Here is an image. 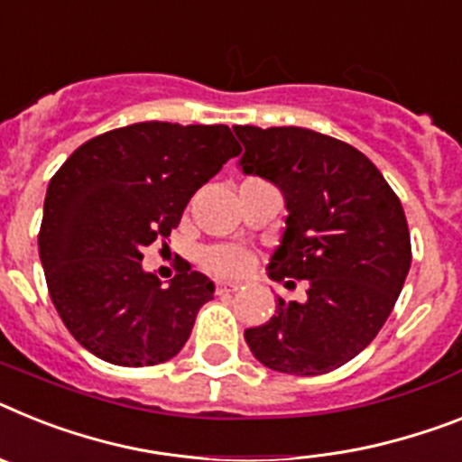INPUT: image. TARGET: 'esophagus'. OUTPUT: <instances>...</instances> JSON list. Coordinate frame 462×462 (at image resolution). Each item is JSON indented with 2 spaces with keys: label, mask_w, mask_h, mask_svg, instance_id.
<instances>
[{
  "label": "esophagus",
  "mask_w": 462,
  "mask_h": 462,
  "mask_svg": "<svg viewBox=\"0 0 462 462\" xmlns=\"http://www.w3.org/2000/svg\"><path fill=\"white\" fill-rule=\"evenodd\" d=\"M239 286L237 284H227V282H218V286H216V293L218 296H227V293H235Z\"/></svg>",
  "instance_id": "1"
}]
</instances>
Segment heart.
<instances>
[{"label":"heart","mask_w":462,"mask_h":462,"mask_svg":"<svg viewBox=\"0 0 462 462\" xmlns=\"http://www.w3.org/2000/svg\"><path fill=\"white\" fill-rule=\"evenodd\" d=\"M201 265L218 277H237L249 270L251 254L235 244H218L201 254Z\"/></svg>","instance_id":"b5f03b06"}]
</instances>
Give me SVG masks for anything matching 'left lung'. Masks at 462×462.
Here are the masks:
<instances>
[{"mask_svg":"<svg viewBox=\"0 0 462 462\" xmlns=\"http://www.w3.org/2000/svg\"><path fill=\"white\" fill-rule=\"evenodd\" d=\"M244 173L282 189L286 230L267 274L296 286L303 303L279 298L273 319L244 331L267 369L319 375L347 364L378 336L411 267L402 201L366 154L300 126H232Z\"/></svg>","mask_w":462,"mask_h":462,"instance_id":"left-lung-1","label":"left lung"}]
</instances>
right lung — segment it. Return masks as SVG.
Instances as JSON below:
<instances>
[{
  "label": "right lung",
  "instance_id": "right-lung-1",
  "mask_svg": "<svg viewBox=\"0 0 462 462\" xmlns=\"http://www.w3.org/2000/svg\"><path fill=\"white\" fill-rule=\"evenodd\" d=\"M239 150L225 124L141 122L96 135L58 169L40 258L81 347L117 366H154L188 343L213 282L185 263L162 286L143 270V249L171 235L192 195Z\"/></svg>",
  "mask_w": 462,
  "mask_h": 462
}]
</instances>
